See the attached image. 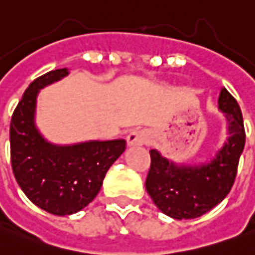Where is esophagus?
I'll use <instances>...</instances> for the list:
<instances>
[{"mask_svg": "<svg viewBox=\"0 0 255 255\" xmlns=\"http://www.w3.org/2000/svg\"><path fill=\"white\" fill-rule=\"evenodd\" d=\"M128 144L129 145H143L150 141V133L144 129H134L128 134Z\"/></svg>", "mask_w": 255, "mask_h": 255, "instance_id": "obj_1", "label": "esophagus"}]
</instances>
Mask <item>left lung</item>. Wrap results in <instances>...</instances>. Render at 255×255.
<instances>
[{
  "label": "left lung",
  "mask_w": 255,
  "mask_h": 255,
  "mask_svg": "<svg viewBox=\"0 0 255 255\" xmlns=\"http://www.w3.org/2000/svg\"><path fill=\"white\" fill-rule=\"evenodd\" d=\"M218 104L228 118L231 137L210 164L176 166L157 150L150 151L145 189L154 204L171 218L193 219L204 215L228 196L235 183L246 141L243 115L226 89L221 90Z\"/></svg>",
  "instance_id": "1"
}]
</instances>
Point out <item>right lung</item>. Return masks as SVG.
Listing matches in <instances>:
<instances>
[{
	"instance_id": "right-lung-1",
	"label": "right lung",
	"mask_w": 255,
	"mask_h": 255,
	"mask_svg": "<svg viewBox=\"0 0 255 255\" xmlns=\"http://www.w3.org/2000/svg\"><path fill=\"white\" fill-rule=\"evenodd\" d=\"M68 75L66 69L34 79L12 114L10 164L17 184L33 204L52 215H71L91 203L110 166L126 148L125 140L89 141L58 147L34 126L38 90Z\"/></svg>"
}]
</instances>
